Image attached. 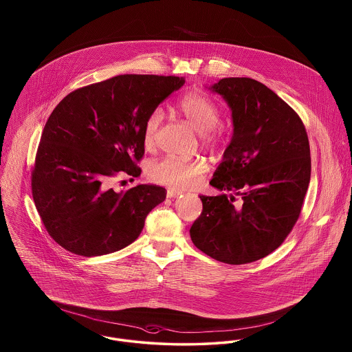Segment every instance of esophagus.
<instances>
[{
    "label": "esophagus",
    "mask_w": 352,
    "mask_h": 352,
    "mask_svg": "<svg viewBox=\"0 0 352 352\" xmlns=\"http://www.w3.org/2000/svg\"><path fill=\"white\" fill-rule=\"evenodd\" d=\"M182 194L181 190H175V188H168V198H177Z\"/></svg>",
    "instance_id": "esophagus-1"
}]
</instances>
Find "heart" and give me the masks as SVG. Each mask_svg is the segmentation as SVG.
<instances>
[{"label": "heart", "instance_id": "obj_1", "mask_svg": "<svg viewBox=\"0 0 352 352\" xmlns=\"http://www.w3.org/2000/svg\"><path fill=\"white\" fill-rule=\"evenodd\" d=\"M179 111L188 122L201 133L207 144H217L220 134L215 129L219 120L218 105L201 92H190L179 101ZM164 121V111L153 109L145 120L142 129V142L146 148L154 144L155 134ZM207 164L201 160H181L175 157H165L154 161L149 168L151 179L158 184L173 187H191L201 182L207 173Z\"/></svg>", "mask_w": 352, "mask_h": 352}]
</instances>
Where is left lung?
Instances as JSON below:
<instances>
[{
    "instance_id": "8db88e82",
    "label": "left lung",
    "mask_w": 352,
    "mask_h": 352,
    "mask_svg": "<svg viewBox=\"0 0 352 352\" xmlns=\"http://www.w3.org/2000/svg\"><path fill=\"white\" fill-rule=\"evenodd\" d=\"M206 88L231 109L232 137L210 182L230 195L199 197L203 211L190 236L218 261L248 264L276 251L301 214L311 171L309 138L298 115L257 80L224 78Z\"/></svg>"
}]
</instances>
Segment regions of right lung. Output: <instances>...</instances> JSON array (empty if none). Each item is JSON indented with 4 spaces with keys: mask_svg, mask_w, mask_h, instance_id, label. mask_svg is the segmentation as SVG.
<instances>
[{
    "mask_svg": "<svg viewBox=\"0 0 352 352\" xmlns=\"http://www.w3.org/2000/svg\"><path fill=\"white\" fill-rule=\"evenodd\" d=\"M184 78L118 75L67 95L42 132L32 175L38 214L51 237L84 257L120 251L140 236L145 218L166 199L157 184L108 188L120 171L140 177L142 129L153 109Z\"/></svg>",
    "mask_w": 352,
    "mask_h": 352,
    "instance_id": "1",
    "label": "right lung"
}]
</instances>
